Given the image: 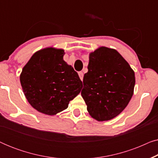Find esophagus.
<instances>
[{
    "label": "esophagus",
    "mask_w": 158,
    "mask_h": 158,
    "mask_svg": "<svg viewBox=\"0 0 158 158\" xmlns=\"http://www.w3.org/2000/svg\"><path fill=\"white\" fill-rule=\"evenodd\" d=\"M78 75H79L80 78H81V81H83V72H79L78 73Z\"/></svg>",
    "instance_id": "34e87169"
}]
</instances>
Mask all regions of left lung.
Instances as JSON below:
<instances>
[{
  "instance_id": "8db88e82",
  "label": "left lung",
  "mask_w": 158,
  "mask_h": 158,
  "mask_svg": "<svg viewBox=\"0 0 158 158\" xmlns=\"http://www.w3.org/2000/svg\"><path fill=\"white\" fill-rule=\"evenodd\" d=\"M81 96L88 113L99 122L112 119L128 105L135 72L116 49L101 47L89 55Z\"/></svg>"
}]
</instances>
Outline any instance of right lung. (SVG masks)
<instances>
[{"mask_svg":"<svg viewBox=\"0 0 158 158\" xmlns=\"http://www.w3.org/2000/svg\"><path fill=\"white\" fill-rule=\"evenodd\" d=\"M64 50L48 47L36 52L23 67L21 85L27 101L38 111L55 115L81 92L82 81L63 60Z\"/></svg>","mask_w":158,"mask_h":158,"instance_id":"right-lung-1","label":"right lung"}]
</instances>
